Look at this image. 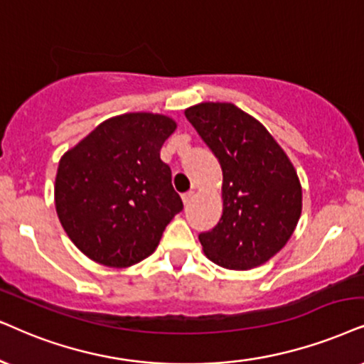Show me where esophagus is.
I'll return each mask as SVG.
<instances>
[{
	"label": "esophagus",
	"mask_w": 364,
	"mask_h": 364,
	"mask_svg": "<svg viewBox=\"0 0 364 364\" xmlns=\"http://www.w3.org/2000/svg\"><path fill=\"white\" fill-rule=\"evenodd\" d=\"M183 198V203H185L186 206L191 203L193 201V198H195V191H188V193H185V195L181 196Z\"/></svg>",
	"instance_id": "esophagus-1"
}]
</instances>
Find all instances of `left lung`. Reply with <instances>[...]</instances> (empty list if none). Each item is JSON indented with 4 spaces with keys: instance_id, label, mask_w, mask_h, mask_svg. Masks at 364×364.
<instances>
[{
    "instance_id": "left-lung-1",
    "label": "left lung",
    "mask_w": 364,
    "mask_h": 364,
    "mask_svg": "<svg viewBox=\"0 0 364 364\" xmlns=\"http://www.w3.org/2000/svg\"><path fill=\"white\" fill-rule=\"evenodd\" d=\"M223 173V215L201 233L205 255L230 270L255 269L284 248L302 211L294 164L264 124L230 102L185 110Z\"/></svg>"
}]
</instances>
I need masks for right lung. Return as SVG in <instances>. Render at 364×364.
Listing matches in <instances>:
<instances>
[{
    "instance_id": "right-lung-1",
    "label": "right lung",
    "mask_w": 364,
    "mask_h": 364,
    "mask_svg": "<svg viewBox=\"0 0 364 364\" xmlns=\"http://www.w3.org/2000/svg\"><path fill=\"white\" fill-rule=\"evenodd\" d=\"M176 126L164 114H121L60 158L55 208L68 238L90 260L114 269L139 264L183 210L171 169L159 158Z\"/></svg>"
}]
</instances>
